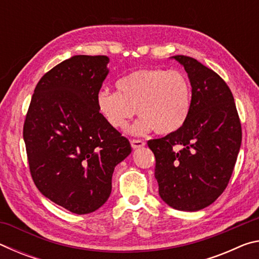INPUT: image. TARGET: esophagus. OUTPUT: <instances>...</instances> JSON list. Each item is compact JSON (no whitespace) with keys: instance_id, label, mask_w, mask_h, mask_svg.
Here are the masks:
<instances>
[{"instance_id":"obj_1","label":"esophagus","mask_w":259,"mask_h":259,"mask_svg":"<svg viewBox=\"0 0 259 259\" xmlns=\"http://www.w3.org/2000/svg\"><path fill=\"white\" fill-rule=\"evenodd\" d=\"M130 144H131V147H133L134 150L145 146V142H144V140H140V139H131Z\"/></svg>"}]
</instances>
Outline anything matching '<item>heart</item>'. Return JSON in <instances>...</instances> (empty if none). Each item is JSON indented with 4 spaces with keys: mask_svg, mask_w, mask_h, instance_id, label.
<instances>
[{
    "mask_svg": "<svg viewBox=\"0 0 259 259\" xmlns=\"http://www.w3.org/2000/svg\"><path fill=\"white\" fill-rule=\"evenodd\" d=\"M191 104L190 82L175 69H138L115 82V93L102 90L96 96L99 114L113 129H124L136 109L140 116L131 129L136 135L175 133L186 122Z\"/></svg>",
    "mask_w": 259,
    "mask_h": 259,
    "instance_id": "heart-1",
    "label": "heart"
}]
</instances>
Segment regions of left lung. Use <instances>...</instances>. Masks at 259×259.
<instances>
[{
	"instance_id": "1",
	"label": "left lung",
	"mask_w": 259,
	"mask_h": 259,
	"mask_svg": "<svg viewBox=\"0 0 259 259\" xmlns=\"http://www.w3.org/2000/svg\"><path fill=\"white\" fill-rule=\"evenodd\" d=\"M171 58L190 78L191 111L181 129L147 145L155 156L161 199L174 209L198 211L214 202L229 184L242 131L225 81L191 57Z\"/></svg>"
}]
</instances>
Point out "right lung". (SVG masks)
Here are the masks:
<instances>
[{
	"label": "right lung",
	"mask_w": 259,
	"mask_h": 259,
	"mask_svg": "<svg viewBox=\"0 0 259 259\" xmlns=\"http://www.w3.org/2000/svg\"><path fill=\"white\" fill-rule=\"evenodd\" d=\"M108 57L73 56L38 81L24 123L29 170L43 195L68 211L94 212L112 192L129 140L100 115L96 96Z\"/></svg>",
	"instance_id": "obj_1"
}]
</instances>
